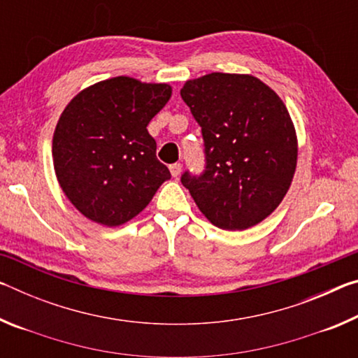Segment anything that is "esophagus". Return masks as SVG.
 <instances>
[{
    "mask_svg": "<svg viewBox=\"0 0 358 358\" xmlns=\"http://www.w3.org/2000/svg\"><path fill=\"white\" fill-rule=\"evenodd\" d=\"M181 169H183V166H181L180 162H175V164H171V173H172V177L177 178L178 175H180V172H181Z\"/></svg>",
    "mask_w": 358,
    "mask_h": 358,
    "instance_id": "34e87169",
    "label": "esophagus"
}]
</instances>
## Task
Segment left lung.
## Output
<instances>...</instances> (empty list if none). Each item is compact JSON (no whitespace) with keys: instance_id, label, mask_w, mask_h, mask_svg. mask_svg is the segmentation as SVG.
I'll list each match as a JSON object with an SVG mask.
<instances>
[{"instance_id":"1","label":"left lung","mask_w":358,"mask_h":358,"mask_svg":"<svg viewBox=\"0 0 358 358\" xmlns=\"http://www.w3.org/2000/svg\"><path fill=\"white\" fill-rule=\"evenodd\" d=\"M181 99L202 129L205 166L186 171L189 189L210 222L243 230L265 220L292 181L296 137L286 106L252 76L213 74L189 80Z\"/></svg>"}]
</instances>
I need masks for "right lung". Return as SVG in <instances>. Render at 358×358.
Listing matches in <instances>:
<instances>
[{
  "label": "right lung",
  "instance_id": "1",
  "mask_svg": "<svg viewBox=\"0 0 358 358\" xmlns=\"http://www.w3.org/2000/svg\"><path fill=\"white\" fill-rule=\"evenodd\" d=\"M171 93L166 83L115 77L83 90L64 108L53 134V166L64 194L88 220L120 226L171 178L147 131Z\"/></svg>",
  "mask_w": 358,
  "mask_h": 358
}]
</instances>
